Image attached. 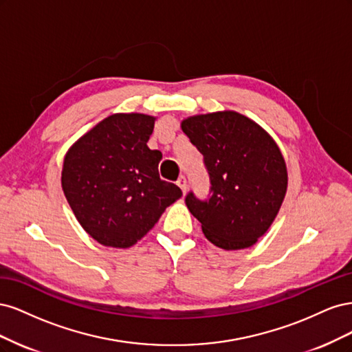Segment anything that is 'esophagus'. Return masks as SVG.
Segmentation results:
<instances>
[{"label": "esophagus", "instance_id": "34e87169", "mask_svg": "<svg viewBox=\"0 0 352 352\" xmlns=\"http://www.w3.org/2000/svg\"><path fill=\"white\" fill-rule=\"evenodd\" d=\"M177 186L180 188V189H182V192L185 194L186 192V188H188V182H186V177L185 176H180L179 179H177Z\"/></svg>", "mask_w": 352, "mask_h": 352}]
</instances>
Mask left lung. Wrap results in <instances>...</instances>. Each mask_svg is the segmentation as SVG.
<instances>
[{"label": "left lung", "mask_w": 352, "mask_h": 352, "mask_svg": "<svg viewBox=\"0 0 352 352\" xmlns=\"http://www.w3.org/2000/svg\"><path fill=\"white\" fill-rule=\"evenodd\" d=\"M182 131L204 155L210 195L185 198L206 238L223 250H243L261 238L279 212L287 172L278 144L236 111L188 117Z\"/></svg>", "instance_id": "1"}]
</instances>
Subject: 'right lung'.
Segmentation results:
<instances>
[{"instance_id":"add662e5","label":"right lung","mask_w":352,"mask_h":352,"mask_svg":"<svg viewBox=\"0 0 352 352\" xmlns=\"http://www.w3.org/2000/svg\"><path fill=\"white\" fill-rule=\"evenodd\" d=\"M155 117L117 113L74 142L65 157L61 186L80 226L105 247L129 248L182 197L160 179L163 154L146 142Z\"/></svg>"}]
</instances>
